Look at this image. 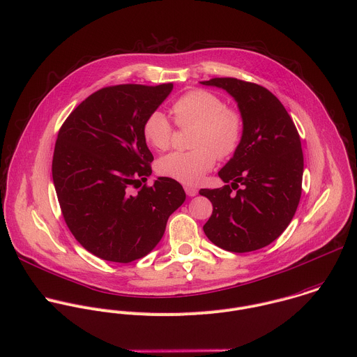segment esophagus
<instances>
[{"label": "esophagus", "instance_id": "esophagus-1", "mask_svg": "<svg viewBox=\"0 0 357 357\" xmlns=\"http://www.w3.org/2000/svg\"><path fill=\"white\" fill-rule=\"evenodd\" d=\"M184 190H185V194H187L188 197H195V195L198 194V190L194 188V187H191V185H185Z\"/></svg>", "mask_w": 357, "mask_h": 357}]
</instances>
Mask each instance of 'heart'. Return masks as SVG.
I'll use <instances>...</instances> for the list:
<instances>
[{
	"instance_id": "obj_1",
	"label": "heart",
	"mask_w": 357,
	"mask_h": 357,
	"mask_svg": "<svg viewBox=\"0 0 357 357\" xmlns=\"http://www.w3.org/2000/svg\"><path fill=\"white\" fill-rule=\"evenodd\" d=\"M176 123L180 127L194 126L188 152H172L156 163L158 173L187 185H197L215 166L216 156L225 159L231 156L243 138L241 116L226 107L216 95L197 89L187 92L173 105ZM145 142L156 149L165 151L170 146L173 126L162 110L148 114L142 126Z\"/></svg>"
}]
</instances>
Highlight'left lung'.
I'll use <instances>...</instances> for the list:
<instances>
[{
  "instance_id": "obj_1",
  "label": "left lung",
  "mask_w": 357,
  "mask_h": 357,
  "mask_svg": "<svg viewBox=\"0 0 357 357\" xmlns=\"http://www.w3.org/2000/svg\"><path fill=\"white\" fill-rule=\"evenodd\" d=\"M201 84L226 91L243 119L241 142L218 173L229 184L199 191L213 206L204 231L226 251L262 248L284 231L300 201L304 162L298 132L268 89L236 78Z\"/></svg>"
}]
</instances>
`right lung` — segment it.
Returning <instances> with one entry per match:
<instances>
[{"label": "right lung", "instance_id": "obj_1", "mask_svg": "<svg viewBox=\"0 0 357 357\" xmlns=\"http://www.w3.org/2000/svg\"><path fill=\"white\" fill-rule=\"evenodd\" d=\"M172 91L173 84L103 88L59 132L52 170L63 216L79 244L102 259L127 264L149 254L185 201L173 178L140 186L153 160L142 126Z\"/></svg>", "mask_w": 357, "mask_h": 357}]
</instances>
